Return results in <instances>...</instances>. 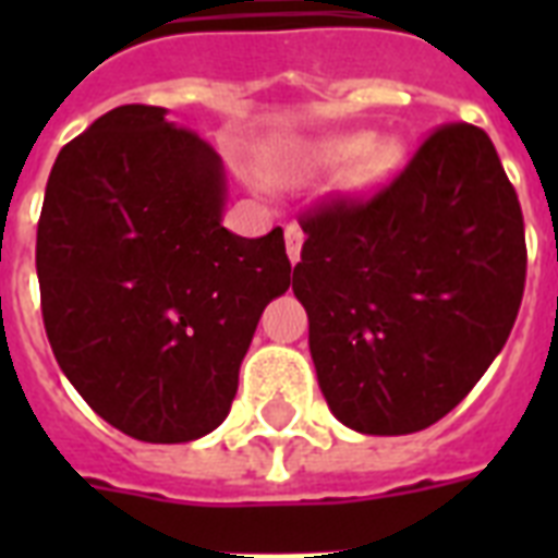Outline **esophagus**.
<instances>
[{
    "label": "esophagus",
    "instance_id": "obj_1",
    "mask_svg": "<svg viewBox=\"0 0 558 558\" xmlns=\"http://www.w3.org/2000/svg\"><path fill=\"white\" fill-rule=\"evenodd\" d=\"M283 236H287L289 260L298 263L301 260V245H304V231H301V226H295V222H289L287 231H283Z\"/></svg>",
    "mask_w": 558,
    "mask_h": 558
}]
</instances>
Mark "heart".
Returning <instances> with one entry per match:
<instances>
[{
  "label": "heart",
  "instance_id": "1",
  "mask_svg": "<svg viewBox=\"0 0 558 558\" xmlns=\"http://www.w3.org/2000/svg\"><path fill=\"white\" fill-rule=\"evenodd\" d=\"M402 159H405V150L390 135H327L318 142L295 144L278 161V177L295 182L313 170H339L350 163L348 185L353 191H373V187L385 185L402 168Z\"/></svg>",
  "mask_w": 558,
  "mask_h": 558
}]
</instances>
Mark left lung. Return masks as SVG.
<instances>
[{
  "label": "left lung",
  "instance_id": "obj_1",
  "mask_svg": "<svg viewBox=\"0 0 558 558\" xmlns=\"http://www.w3.org/2000/svg\"><path fill=\"white\" fill-rule=\"evenodd\" d=\"M292 289L327 405L362 434H414L449 414L510 339L527 243L489 135L437 126L371 199L301 217Z\"/></svg>",
  "mask_w": 558,
  "mask_h": 558
}]
</instances>
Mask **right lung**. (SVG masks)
<instances>
[{
  "mask_svg": "<svg viewBox=\"0 0 558 558\" xmlns=\"http://www.w3.org/2000/svg\"><path fill=\"white\" fill-rule=\"evenodd\" d=\"M168 109L126 104L57 156L37 226L43 324L98 416L187 442L231 411L260 313L289 289L283 231L222 226L226 173Z\"/></svg>",
  "mask_w": 558,
  "mask_h": 558,
  "instance_id": "1",
  "label": "right lung"
}]
</instances>
